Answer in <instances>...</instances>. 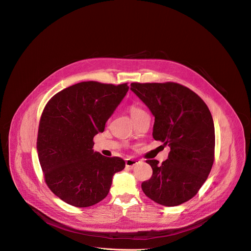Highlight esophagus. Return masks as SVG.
<instances>
[{
    "label": "esophagus",
    "instance_id": "34e87169",
    "mask_svg": "<svg viewBox=\"0 0 251 251\" xmlns=\"http://www.w3.org/2000/svg\"><path fill=\"white\" fill-rule=\"evenodd\" d=\"M125 164H126V167H129V168H133L135 165L138 164V161L135 160V159H126L125 161Z\"/></svg>",
    "mask_w": 251,
    "mask_h": 251
}]
</instances>
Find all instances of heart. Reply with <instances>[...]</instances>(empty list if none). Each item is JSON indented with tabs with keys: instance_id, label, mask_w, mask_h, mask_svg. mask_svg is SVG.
<instances>
[{
	"instance_id": "b5f03b06",
	"label": "heart",
	"mask_w": 251,
	"mask_h": 251,
	"mask_svg": "<svg viewBox=\"0 0 251 251\" xmlns=\"http://www.w3.org/2000/svg\"><path fill=\"white\" fill-rule=\"evenodd\" d=\"M129 112H130L131 117H132L133 119H135V118L138 117L139 115L145 113V111H144L142 108H140L139 106H137V105H131L130 108H129Z\"/></svg>"
}]
</instances>
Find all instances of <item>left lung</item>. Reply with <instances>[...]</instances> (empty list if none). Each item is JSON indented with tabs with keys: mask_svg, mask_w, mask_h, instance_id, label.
<instances>
[{
	"mask_svg": "<svg viewBox=\"0 0 251 251\" xmlns=\"http://www.w3.org/2000/svg\"><path fill=\"white\" fill-rule=\"evenodd\" d=\"M131 91L154 116L152 137L170 147L159 164L148 160L152 176L142 190L164 206L180 205L197 195L214 161L215 130L205 102L177 83H132Z\"/></svg>",
	"mask_w": 251,
	"mask_h": 251,
	"instance_id": "8db88e82",
	"label": "left lung"
}]
</instances>
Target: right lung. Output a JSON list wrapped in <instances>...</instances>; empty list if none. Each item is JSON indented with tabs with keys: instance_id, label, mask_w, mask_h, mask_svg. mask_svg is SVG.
Segmentation results:
<instances>
[{
	"instance_id": "obj_1",
	"label": "right lung",
	"mask_w": 251,
	"mask_h": 251,
	"mask_svg": "<svg viewBox=\"0 0 251 251\" xmlns=\"http://www.w3.org/2000/svg\"><path fill=\"white\" fill-rule=\"evenodd\" d=\"M129 90L89 81L70 86L46 104L38 131L37 151L50 190L64 202L89 207L102 201L112 177L125 168L120 157L94 151L93 139L102 133Z\"/></svg>"
}]
</instances>
